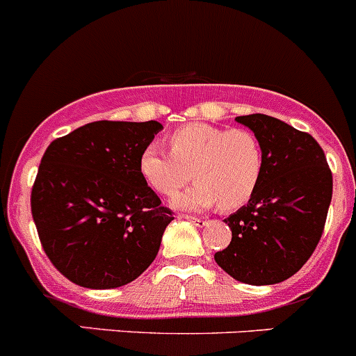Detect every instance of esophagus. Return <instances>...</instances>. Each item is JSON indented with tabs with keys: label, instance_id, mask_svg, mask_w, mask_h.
<instances>
[{
	"label": "esophagus",
	"instance_id": "34e87169",
	"mask_svg": "<svg viewBox=\"0 0 356 356\" xmlns=\"http://www.w3.org/2000/svg\"><path fill=\"white\" fill-rule=\"evenodd\" d=\"M182 219H186V221H191V223L197 225V227H200V228L207 227V221H205V219H200V218H191V216H184V218H182Z\"/></svg>",
	"mask_w": 356,
	"mask_h": 356
}]
</instances>
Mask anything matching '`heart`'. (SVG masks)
Listing matches in <instances>:
<instances>
[{
  "label": "heart",
  "mask_w": 356,
  "mask_h": 356,
  "mask_svg": "<svg viewBox=\"0 0 356 356\" xmlns=\"http://www.w3.org/2000/svg\"><path fill=\"white\" fill-rule=\"evenodd\" d=\"M168 140L172 151L149 144L138 168L145 182L161 195H174L191 175L197 179L174 197L175 209L205 211L219 204L223 211H234L254 195L264 174V149L254 133L189 122L174 129Z\"/></svg>",
  "instance_id": "b5f03b06"
}]
</instances>
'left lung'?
Instances as JSON below:
<instances>
[{
	"mask_svg": "<svg viewBox=\"0 0 356 356\" xmlns=\"http://www.w3.org/2000/svg\"><path fill=\"white\" fill-rule=\"evenodd\" d=\"M264 149V174L248 205L225 219L232 242L214 260L245 284L291 277L323 234L332 200V172L309 133L265 114L238 115Z\"/></svg>",
	"mask_w": 356,
	"mask_h": 356,
	"instance_id": "obj_1",
	"label": "left lung"
}]
</instances>
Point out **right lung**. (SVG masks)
I'll list each match as a JSON object with an SVG mask.
<instances>
[{"label": "right lung", "mask_w": 356, "mask_h": 356, "mask_svg": "<svg viewBox=\"0 0 356 356\" xmlns=\"http://www.w3.org/2000/svg\"><path fill=\"white\" fill-rule=\"evenodd\" d=\"M158 121H96L56 138L40 161L31 214L43 251L72 283L108 290L154 261L174 216L138 168Z\"/></svg>", "instance_id": "right-lung-1"}]
</instances>
